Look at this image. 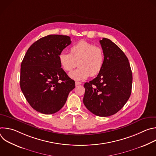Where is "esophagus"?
<instances>
[{
  "mask_svg": "<svg viewBox=\"0 0 156 156\" xmlns=\"http://www.w3.org/2000/svg\"><path fill=\"white\" fill-rule=\"evenodd\" d=\"M81 84V83L80 82V81H76V82H75V85H76V86L80 85V84Z\"/></svg>",
  "mask_w": 156,
  "mask_h": 156,
  "instance_id": "esophagus-1",
  "label": "esophagus"
}]
</instances>
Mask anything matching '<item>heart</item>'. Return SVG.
Masks as SVG:
<instances>
[{
  "mask_svg": "<svg viewBox=\"0 0 156 156\" xmlns=\"http://www.w3.org/2000/svg\"><path fill=\"white\" fill-rule=\"evenodd\" d=\"M70 52V54L60 52L58 60L61 67L66 72L72 70L78 63L80 67L70 73L71 78L84 80L90 75H97L101 72L104 61V51L101 47L81 40L71 47Z\"/></svg>",
  "mask_w": 156,
  "mask_h": 156,
  "instance_id": "obj_1",
  "label": "heart"
}]
</instances>
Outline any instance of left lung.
<instances>
[{
    "instance_id": "obj_1",
    "label": "left lung",
    "mask_w": 156,
    "mask_h": 156,
    "mask_svg": "<svg viewBox=\"0 0 156 156\" xmlns=\"http://www.w3.org/2000/svg\"><path fill=\"white\" fill-rule=\"evenodd\" d=\"M99 42L104 64L97 77L84 83L83 103L94 115L108 117L118 112L129 98L133 76L124 52L107 38Z\"/></svg>"
}]
</instances>
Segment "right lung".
Instances as JSON below:
<instances>
[{
	"label": "right lung",
	"instance_id": "right-lung-1",
	"mask_svg": "<svg viewBox=\"0 0 156 156\" xmlns=\"http://www.w3.org/2000/svg\"><path fill=\"white\" fill-rule=\"evenodd\" d=\"M71 42L68 36L43 37L29 48L21 62V91L30 105L40 113L58 112L75 87L74 80L61 68L58 60L60 53Z\"/></svg>",
	"mask_w": 156,
	"mask_h": 156
}]
</instances>
